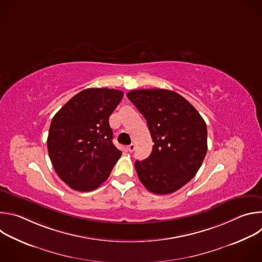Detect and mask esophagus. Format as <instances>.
I'll return each mask as SVG.
<instances>
[{"instance_id": "34e87169", "label": "esophagus", "mask_w": 262, "mask_h": 262, "mask_svg": "<svg viewBox=\"0 0 262 262\" xmlns=\"http://www.w3.org/2000/svg\"><path fill=\"white\" fill-rule=\"evenodd\" d=\"M135 148H136V145H135V144H130V145L127 146V150H128L129 152H133V151L135 150Z\"/></svg>"}]
</instances>
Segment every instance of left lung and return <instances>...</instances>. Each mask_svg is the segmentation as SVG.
I'll list each match as a JSON object with an SVG mask.
<instances>
[{
  "instance_id": "8db88e82",
  "label": "left lung",
  "mask_w": 262,
  "mask_h": 262,
  "mask_svg": "<svg viewBox=\"0 0 262 262\" xmlns=\"http://www.w3.org/2000/svg\"><path fill=\"white\" fill-rule=\"evenodd\" d=\"M126 96L145 117L155 142L149 158L135 163L140 181L154 194L176 192L196 175L206 156L205 121L171 90H133Z\"/></svg>"
}]
</instances>
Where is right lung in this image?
I'll list each match as a JSON object with an SVG mask.
<instances>
[{"label": "right lung", "mask_w": 262, "mask_h": 262, "mask_svg": "<svg viewBox=\"0 0 262 262\" xmlns=\"http://www.w3.org/2000/svg\"><path fill=\"white\" fill-rule=\"evenodd\" d=\"M123 92L89 88L69 99L54 116L48 150L58 176L71 189L89 192L107 179L122 152L112 139L108 117Z\"/></svg>", "instance_id": "obj_1"}]
</instances>
